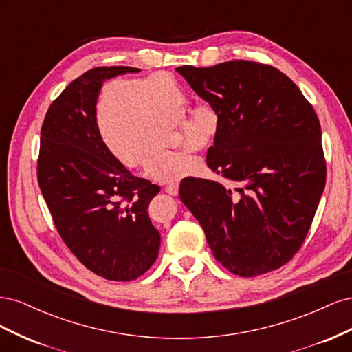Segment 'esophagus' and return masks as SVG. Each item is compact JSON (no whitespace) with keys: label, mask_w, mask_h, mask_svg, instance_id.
Returning <instances> with one entry per match:
<instances>
[{"label":"esophagus","mask_w":352,"mask_h":352,"mask_svg":"<svg viewBox=\"0 0 352 352\" xmlns=\"http://www.w3.org/2000/svg\"><path fill=\"white\" fill-rule=\"evenodd\" d=\"M166 192L168 194V195H173V197H176L177 195V192H179V184L176 182V184H172V185H168V186H166Z\"/></svg>","instance_id":"34e87169"}]
</instances>
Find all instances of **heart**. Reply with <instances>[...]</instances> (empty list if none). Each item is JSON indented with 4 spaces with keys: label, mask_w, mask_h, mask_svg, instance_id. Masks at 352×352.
Returning <instances> with one entry per match:
<instances>
[{
    "label": "heart",
    "mask_w": 352,
    "mask_h": 352,
    "mask_svg": "<svg viewBox=\"0 0 352 352\" xmlns=\"http://www.w3.org/2000/svg\"><path fill=\"white\" fill-rule=\"evenodd\" d=\"M188 97L167 73L155 72L131 79L104 80L94 100V124L105 150L126 168L141 166L160 182L195 176L201 162L170 151L168 129L179 126L185 150L201 153L216 141L220 113L214 105L201 104L185 117Z\"/></svg>",
    "instance_id": "heart-1"
}]
</instances>
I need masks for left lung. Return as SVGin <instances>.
Wrapping results in <instances>:
<instances>
[{
  "label": "left lung",
  "mask_w": 352,
  "mask_h": 352,
  "mask_svg": "<svg viewBox=\"0 0 352 352\" xmlns=\"http://www.w3.org/2000/svg\"><path fill=\"white\" fill-rule=\"evenodd\" d=\"M133 72L94 67L69 83L45 114L38 157V184L61 239L88 270L117 282L150 270L160 248L146 211L160 188L117 163L94 124L100 85Z\"/></svg>",
  "instance_id": "obj_1"
}]
</instances>
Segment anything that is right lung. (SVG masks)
<instances>
[{"mask_svg": "<svg viewBox=\"0 0 352 352\" xmlns=\"http://www.w3.org/2000/svg\"><path fill=\"white\" fill-rule=\"evenodd\" d=\"M176 70L220 113L206 162L230 185L186 177L180 201L229 272L254 278L280 269L300 251L326 185L313 105L285 73L263 63Z\"/></svg>", "mask_w": 352, "mask_h": 352, "instance_id": "obj_1", "label": "right lung"}]
</instances>
